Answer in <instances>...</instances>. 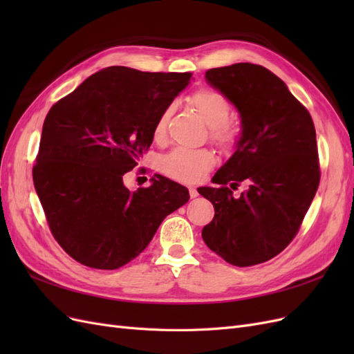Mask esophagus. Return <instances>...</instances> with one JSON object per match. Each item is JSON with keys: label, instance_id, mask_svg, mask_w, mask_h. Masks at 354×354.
Here are the masks:
<instances>
[{"label": "esophagus", "instance_id": "1", "mask_svg": "<svg viewBox=\"0 0 354 354\" xmlns=\"http://www.w3.org/2000/svg\"><path fill=\"white\" fill-rule=\"evenodd\" d=\"M189 195H190V198H196L198 196V190L195 187H189Z\"/></svg>", "mask_w": 354, "mask_h": 354}]
</instances>
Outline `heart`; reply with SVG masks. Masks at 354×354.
<instances>
[{"mask_svg":"<svg viewBox=\"0 0 354 354\" xmlns=\"http://www.w3.org/2000/svg\"><path fill=\"white\" fill-rule=\"evenodd\" d=\"M190 102L195 106L202 120L211 127V136L220 145H230L234 142V130L227 124L230 118V103L218 91L202 88L190 95ZM171 115V108H167L159 115L153 128L155 138H162ZM214 165V156L208 151L177 147L160 159V169L171 178L195 183L205 176Z\"/></svg>","mask_w":354,"mask_h":354,"instance_id":"heart-1","label":"heart"}]
</instances>
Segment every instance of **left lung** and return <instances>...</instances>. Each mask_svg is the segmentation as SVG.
<instances>
[{"mask_svg":"<svg viewBox=\"0 0 354 354\" xmlns=\"http://www.w3.org/2000/svg\"><path fill=\"white\" fill-rule=\"evenodd\" d=\"M205 80L241 116L234 152L199 194L214 205L208 248L233 266L273 259L297 234L320 180L312 116L286 84L252 63L209 69ZM249 183L239 198L227 187Z\"/></svg>","mask_w":354,"mask_h":354,"instance_id":"left-lung-1","label":"left lung"}]
</instances>
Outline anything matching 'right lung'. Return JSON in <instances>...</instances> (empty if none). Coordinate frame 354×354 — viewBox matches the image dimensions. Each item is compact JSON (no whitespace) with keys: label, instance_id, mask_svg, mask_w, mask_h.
<instances>
[{"label":"right lung","instance_id":"add662e5","mask_svg":"<svg viewBox=\"0 0 354 354\" xmlns=\"http://www.w3.org/2000/svg\"><path fill=\"white\" fill-rule=\"evenodd\" d=\"M192 73L111 66L59 100L42 125L34 186L53 236L73 260L113 270L152 241L159 224L189 201L160 174L136 192L124 186L153 142V128Z\"/></svg>","mask_w":354,"mask_h":354}]
</instances>
